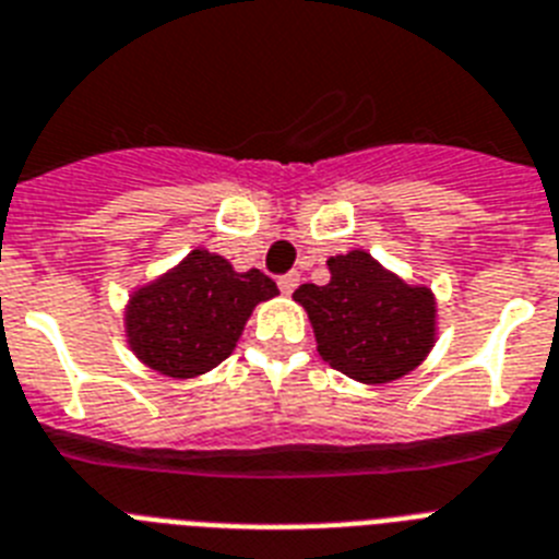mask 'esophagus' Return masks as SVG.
<instances>
[{"label":"esophagus","instance_id":"esophagus-1","mask_svg":"<svg viewBox=\"0 0 559 559\" xmlns=\"http://www.w3.org/2000/svg\"><path fill=\"white\" fill-rule=\"evenodd\" d=\"M298 281H301V275H298V272H287V275H281V278H278L281 293L293 295L295 287H298Z\"/></svg>","mask_w":559,"mask_h":559}]
</instances>
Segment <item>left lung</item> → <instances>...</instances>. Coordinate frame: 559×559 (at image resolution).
I'll return each instance as SVG.
<instances>
[{
	"label": "left lung",
	"mask_w": 559,
	"mask_h": 559,
	"mask_svg": "<svg viewBox=\"0 0 559 559\" xmlns=\"http://www.w3.org/2000/svg\"><path fill=\"white\" fill-rule=\"evenodd\" d=\"M330 284H301L293 298L307 309L321 358L360 383H389L429 355L435 298L383 270L369 252L326 261Z\"/></svg>",
	"instance_id": "left-lung-1"
}]
</instances>
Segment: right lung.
Returning a JSON list of instances; mask_svg holds the SVG:
<instances>
[{"label":"right lung","instance_id":"add662e5","mask_svg":"<svg viewBox=\"0 0 559 559\" xmlns=\"http://www.w3.org/2000/svg\"><path fill=\"white\" fill-rule=\"evenodd\" d=\"M278 295L261 270L236 272L227 258L192 250L173 272L142 287L128 307L133 352L170 378H195L236 349L255 304Z\"/></svg>","mask_w":559,"mask_h":559}]
</instances>
